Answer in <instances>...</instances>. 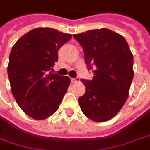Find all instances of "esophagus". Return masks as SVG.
Here are the masks:
<instances>
[{
  "label": "esophagus",
  "instance_id": "34e87169",
  "mask_svg": "<svg viewBox=\"0 0 150 150\" xmlns=\"http://www.w3.org/2000/svg\"><path fill=\"white\" fill-rule=\"evenodd\" d=\"M70 81H71L72 83L79 82V81H80V79H79V77H75V78H70Z\"/></svg>",
  "mask_w": 150,
  "mask_h": 150
}]
</instances>
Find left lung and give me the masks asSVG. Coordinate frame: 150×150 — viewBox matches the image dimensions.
<instances>
[{
    "instance_id": "obj_1",
    "label": "left lung",
    "mask_w": 150,
    "mask_h": 150,
    "mask_svg": "<svg viewBox=\"0 0 150 150\" xmlns=\"http://www.w3.org/2000/svg\"><path fill=\"white\" fill-rule=\"evenodd\" d=\"M82 47L93 80L81 79L86 86L78 98L81 110L97 122L113 118L123 107L133 78V56L127 40L108 29L73 35Z\"/></svg>"
}]
</instances>
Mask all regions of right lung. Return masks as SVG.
Here are the masks:
<instances>
[{
  "mask_svg": "<svg viewBox=\"0 0 150 150\" xmlns=\"http://www.w3.org/2000/svg\"><path fill=\"white\" fill-rule=\"evenodd\" d=\"M70 34L51 28L29 31L13 47L7 74L14 98L23 111L35 120L53 115L63 100L70 80L51 71L58 50Z\"/></svg>",
  "mask_w": 150,
  "mask_h": 150,
  "instance_id": "1",
  "label": "right lung"
}]
</instances>
